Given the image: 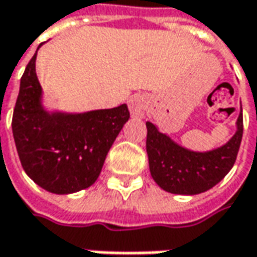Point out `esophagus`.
Listing matches in <instances>:
<instances>
[{"label": "esophagus", "mask_w": 257, "mask_h": 257, "mask_svg": "<svg viewBox=\"0 0 257 257\" xmlns=\"http://www.w3.org/2000/svg\"><path fill=\"white\" fill-rule=\"evenodd\" d=\"M144 108H146V97L141 94H134L128 100V110L133 117L143 118L144 117Z\"/></svg>", "instance_id": "obj_1"}]
</instances>
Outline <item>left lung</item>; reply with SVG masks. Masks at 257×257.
<instances>
[{
	"instance_id": "8db88e82",
	"label": "left lung",
	"mask_w": 257,
	"mask_h": 257,
	"mask_svg": "<svg viewBox=\"0 0 257 257\" xmlns=\"http://www.w3.org/2000/svg\"><path fill=\"white\" fill-rule=\"evenodd\" d=\"M146 149L150 173L157 185L178 195H197L221 182L236 161L243 134L242 110L236 120V132L223 146L209 151L185 149L168 134L147 121Z\"/></svg>"
}]
</instances>
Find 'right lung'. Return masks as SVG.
Masks as SVG:
<instances>
[{"label":"right lung","instance_id":"1","mask_svg":"<svg viewBox=\"0 0 257 257\" xmlns=\"http://www.w3.org/2000/svg\"><path fill=\"white\" fill-rule=\"evenodd\" d=\"M36 53L21 77L12 116L14 141L24 171L35 184L58 195L73 194L99 178L130 111L127 104L83 113L48 110L36 76Z\"/></svg>","mask_w":257,"mask_h":257}]
</instances>
